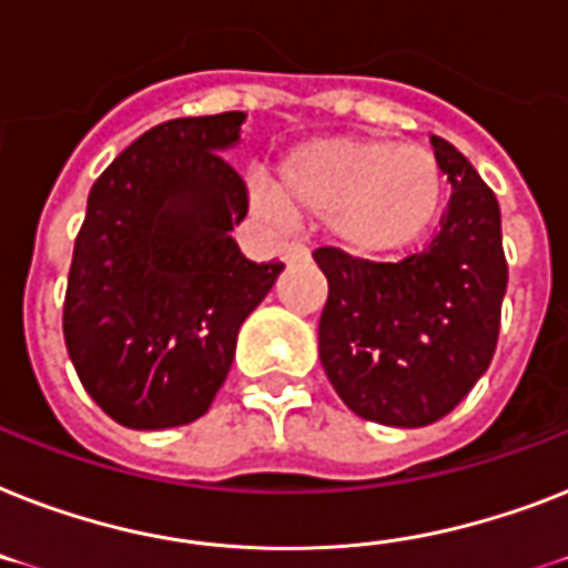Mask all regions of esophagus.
<instances>
[{"label": "esophagus", "instance_id": "esophagus-1", "mask_svg": "<svg viewBox=\"0 0 568 568\" xmlns=\"http://www.w3.org/2000/svg\"><path fill=\"white\" fill-rule=\"evenodd\" d=\"M283 260L288 262V265H294V262H308V251L303 244H288L283 253Z\"/></svg>", "mask_w": 568, "mask_h": 568}]
</instances>
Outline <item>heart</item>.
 Here are the masks:
<instances>
[{
  "instance_id": "1",
  "label": "heart",
  "mask_w": 568,
  "mask_h": 568,
  "mask_svg": "<svg viewBox=\"0 0 568 568\" xmlns=\"http://www.w3.org/2000/svg\"><path fill=\"white\" fill-rule=\"evenodd\" d=\"M446 178L435 154L388 140L324 136L285 151L276 183H251V206L326 224L329 236L364 260L408 251L435 227Z\"/></svg>"
}]
</instances>
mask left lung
Returning a JSON list of instances; mask_svg holds the SVG:
<instances>
[{"label": "left lung", "mask_w": 568, "mask_h": 568, "mask_svg": "<svg viewBox=\"0 0 568 568\" xmlns=\"http://www.w3.org/2000/svg\"><path fill=\"white\" fill-rule=\"evenodd\" d=\"M432 149L452 197L426 251L403 262L315 251L329 283L317 353L332 388L358 417L396 428L428 426L473 390L508 292L499 201L452 142L432 136Z\"/></svg>", "instance_id": "left-lung-1"}]
</instances>
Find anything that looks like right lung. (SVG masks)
<instances>
[{"mask_svg":"<svg viewBox=\"0 0 568 568\" xmlns=\"http://www.w3.org/2000/svg\"><path fill=\"white\" fill-rule=\"evenodd\" d=\"M244 113L172 119L104 169L69 268L63 338L87 394L128 428L160 432L210 412L244 317L283 262H251L230 236L247 212L224 156Z\"/></svg>","mask_w":568,"mask_h":568,"instance_id":"right-lung-1","label":"right lung"}]
</instances>
